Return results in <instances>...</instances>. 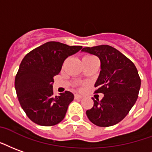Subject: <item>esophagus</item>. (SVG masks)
I'll use <instances>...</instances> for the list:
<instances>
[{"instance_id": "obj_1", "label": "esophagus", "mask_w": 152, "mask_h": 152, "mask_svg": "<svg viewBox=\"0 0 152 152\" xmlns=\"http://www.w3.org/2000/svg\"><path fill=\"white\" fill-rule=\"evenodd\" d=\"M82 98L81 95H79V94H75V99H80Z\"/></svg>"}]
</instances>
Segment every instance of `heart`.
<instances>
[{
  "mask_svg": "<svg viewBox=\"0 0 152 152\" xmlns=\"http://www.w3.org/2000/svg\"><path fill=\"white\" fill-rule=\"evenodd\" d=\"M92 57H93V56H85L83 59H89V58H92Z\"/></svg>",
  "mask_w": 152,
  "mask_h": 152,
  "instance_id": "b5f03b06",
  "label": "heart"
}]
</instances>
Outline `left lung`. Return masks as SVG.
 <instances>
[{
    "instance_id": "8db88e82",
    "label": "left lung",
    "mask_w": 152,
    "mask_h": 152,
    "mask_svg": "<svg viewBox=\"0 0 152 152\" xmlns=\"http://www.w3.org/2000/svg\"><path fill=\"white\" fill-rule=\"evenodd\" d=\"M81 51L100 59L101 72L94 86L97 88L95 93L104 94L101 101L93 98V108L86 111L88 118L102 127L118 123L138 98L141 80L137 68L127 57L108 45L84 48Z\"/></svg>"
}]
</instances>
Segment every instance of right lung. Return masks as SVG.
Instances as JSON below:
<instances>
[{"label": "right lung", "mask_w": 152, "mask_h": 152, "mask_svg": "<svg viewBox=\"0 0 152 152\" xmlns=\"http://www.w3.org/2000/svg\"><path fill=\"white\" fill-rule=\"evenodd\" d=\"M81 48V46L48 42L23 58L14 85L19 103L32 122L50 126L64 118L74 95L65 91L53 96V77L60 72L65 59Z\"/></svg>", "instance_id": "1"}]
</instances>
